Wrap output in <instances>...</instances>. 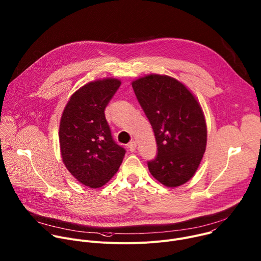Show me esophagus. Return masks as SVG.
I'll return each mask as SVG.
<instances>
[{"label":"esophagus","mask_w":261,"mask_h":261,"mask_svg":"<svg viewBox=\"0 0 261 261\" xmlns=\"http://www.w3.org/2000/svg\"><path fill=\"white\" fill-rule=\"evenodd\" d=\"M136 146H137L136 141H131V142L128 144L129 151H130V152H135V150H136Z\"/></svg>","instance_id":"34e87169"}]
</instances>
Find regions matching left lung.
I'll return each instance as SVG.
<instances>
[{"label":"left lung","instance_id":"8db88e82","mask_svg":"<svg viewBox=\"0 0 261 261\" xmlns=\"http://www.w3.org/2000/svg\"><path fill=\"white\" fill-rule=\"evenodd\" d=\"M132 87L158 146L157 157L147 161L148 170L166 187H177L194 175L205 152L200 104L185 85L167 75L150 74Z\"/></svg>","mask_w":261,"mask_h":261}]
</instances>
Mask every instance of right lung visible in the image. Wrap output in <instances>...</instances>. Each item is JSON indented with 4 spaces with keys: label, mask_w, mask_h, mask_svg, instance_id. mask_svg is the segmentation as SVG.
<instances>
[{
    "label": "right lung",
    "mask_w": 261,
    "mask_h": 261,
    "mask_svg": "<svg viewBox=\"0 0 261 261\" xmlns=\"http://www.w3.org/2000/svg\"><path fill=\"white\" fill-rule=\"evenodd\" d=\"M121 86L116 79L89 83L68 101L60 122V147L69 172L90 188H100L118 171L125 148L111 136L104 110Z\"/></svg>",
    "instance_id": "add662e5"
}]
</instances>
